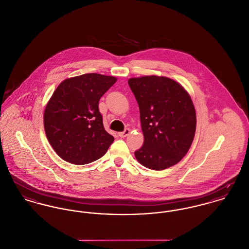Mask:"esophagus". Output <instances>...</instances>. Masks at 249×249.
<instances>
[{"instance_id": "esophagus-1", "label": "esophagus", "mask_w": 249, "mask_h": 249, "mask_svg": "<svg viewBox=\"0 0 249 249\" xmlns=\"http://www.w3.org/2000/svg\"><path fill=\"white\" fill-rule=\"evenodd\" d=\"M129 133H130V129H129V128H126V129H124V131L120 132V133H119V136H120L121 138H124V137L129 135Z\"/></svg>"}]
</instances>
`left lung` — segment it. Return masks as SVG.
<instances>
[{
	"mask_svg": "<svg viewBox=\"0 0 249 249\" xmlns=\"http://www.w3.org/2000/svg\"><path fill=\"white\" fill-rule=\"evenodd\" d=\"M128 85L139 106L144 137L134 153L137 160L153 170L173 166L185 156L195 136L197 119L190 95L163 76L130 78Z\"/></svg>",
	"mask_w": 249,
	"mask_h": 249,
	"instance_id": "obj_1",
	"label": "left lung"
}]
</instances>
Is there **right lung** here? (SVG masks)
<instances>
[{
    "mask_svg": "<svg viewBox=\"0 0 249 249\" xmlns=\"http://www.w3.org/2000/svg\"><path fill=\"white\" fill-rule=\"evenodd\" d=\"M117 78L88 73L63 81L49 99L44 113L45 135L55 152L73 164L103 157L113 142L99 111L101 97Z\"/></svg>",
    "mask_w": 249,
    "mask_h": 249,
    "instance_id": "1",
    "label": "right lung"
}]
</instances>
